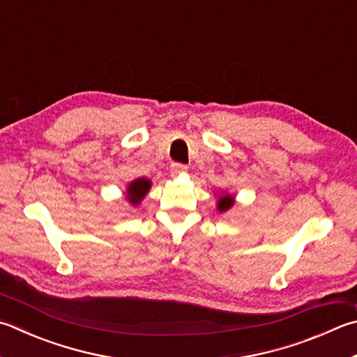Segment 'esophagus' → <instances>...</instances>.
Wrapping results in <instances>:
<instances>
[{"instance_id":"34e87169","label":"esophagus","mask_w":357,"mask_h":357,"mask_svg":"<svg viewBox=\"0 0 357 357\" xmlns=\"http://www.w3.org/2000/svg\"><path fill=\"white\" fill-rule=\"evenodd\" d=\"M184 172H187V165H184V164H179V162H173V164L170 165L172 176H176V174L184 173Z\"/></svg>"}]
</instances>
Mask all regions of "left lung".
Wrapping results in <instances>:
<instances>
[{
	"label": "left lung",
	"mask_w": 357,
	"mask_h": 357,
	"mask_svg": "<svg viewBox=\"0 0 357 357\" xmlns=\"http://www.w3.org/2000/svg\"><path fill=\"white\" fill-rule=\"evenodd\" d=\"M234 204V201H232V197L231 195H225V197H222L220 198V201H218V211H228L229 207Z\"/></svg>",
	"instance_id": "8db88e82"
}]
</instances>
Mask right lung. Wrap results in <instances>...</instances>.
<instances>
[{
  "label": "right lung",
  "instance_id": "obj_1",
  "mask_svg": "<svg viewBox=\"0 0 357 357\" xmlns=\"http://www.w3.org/2000/svg\"><path fill=\"white\" fill-rule=\"evenodd\" d=\"M151 183L148 179H135L134 183L129 184V189H128V199L131 201L132 204H139V201L146 195V192L150 190Z\"/></svg>",
  "mask_w": 357,
  "mask_h": 357
}]
</instances>
